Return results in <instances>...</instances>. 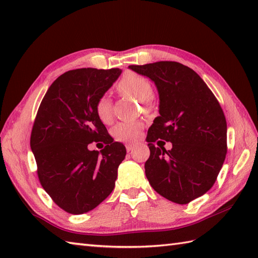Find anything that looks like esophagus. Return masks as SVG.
I'll return each instance as SVG.
<instances>
[{
	"label": "esophagus",
	"instance_id": "1",
	"mask_svg": "<svg viewBox=\"0 0 258 258\" xmlns=\"http://www.w3.org/2000/svg\"><path fill=\"white\" fill-rule=\"evenodd\" d=\"M126 146V150H127V152H132L136 146H138V144L136 143H127L125 145Z\"/></svg>",
	"mask_w": 258,
	"mask_h": 258
}]
</instances>
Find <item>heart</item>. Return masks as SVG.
Here are the masks:
<instances>
[{
    "label": "heart",
    "instance_id": "heart-1",
    "mask_svg": "<svg viewBox=\"0 0 258 258\" xmlns=\"http://www.w3.org/2000/svg\"><path fill=\"white\" fill-rule=\"evenodd\" d=\"M119 89L128 93L142 103H150L154 97V90L151 82L144 76L135 73L125 75L119 82ZM96 112L98 117L104 123L112 120V101L107 95L102 96L97 102ZM142 128L141 123L127 122L119 123L112 131V134L117 141H132L139 138Z\"/></svg>",
    "mask_w": 258,
    "mask_h": 258
}]
</instances>
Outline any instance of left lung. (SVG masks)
Returning <instances> with one entry per match:
<instances>
[{
  "label": "left lung",
  "mask_w": 258,
  "mask_h": 258,
  "mask_svg": "<svg viewBox=\"0 0 258 258\" xmlns=\"http://www.w3.org/2000/svg\"><path fill=\"white\" fill-rule=\"evenodd\" d=\"M128 68L154 82L160 96V116L146 138L151 151L146 177L168 201L188 204L211 189L225 161V115L205 82L188 67L161 61ZM158 138L171 141L172 150L154 146Z\"/></svg>",
  "instance_id": "1"
}]
</instances>
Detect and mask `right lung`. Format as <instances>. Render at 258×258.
Wrapping results in <instances>:
<instances>
[{
  "instance_id": "add662e5",
  "label": "right lung",
  "mask_w": 258,
  "mask_h": 258,
  "mask_svg": "<svg viewBox=\"0 0 258 258\" xmlns=\"http://www.w3.org/2000/svg\"><path fill=\"white\" fill-rule=\"evenodd\" d=\"M122 73L119 69H78L48 87L31 134L42 187L65 212L87 213L112 193L126 149L114 142L96 112L100 98ZM93 141L104 143L100 153Z\"/></svg>"
}]
</instances>
